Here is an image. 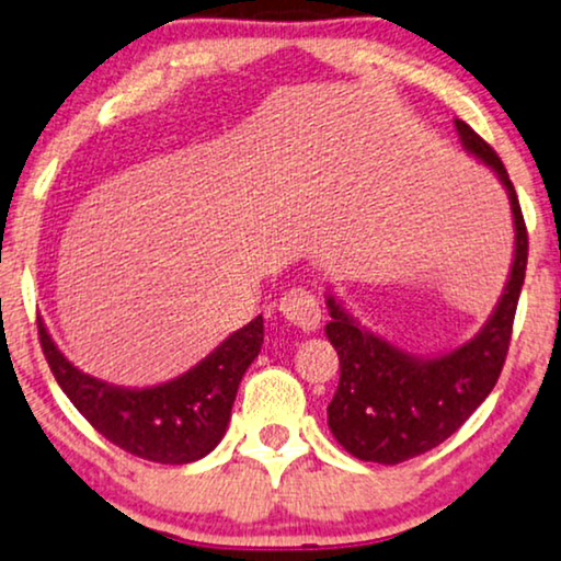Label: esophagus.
I'll return each mask as SVG.
<instances>
[{"instance_id":"obj_1","label":"esophagus","mask_w":561,"mask_h":561,"mask_svg":"<svg viewBox=\"0 0 561 561\" xmlns=\"http://www.w3.org/2000/svg\"><path fill=\"white\" fill-rule=\"evenodd\" d=\"M279 313L308 333L321 325V305H318L316 295L305 287H293L279 297Z\"/></svg>"}]
</instances>
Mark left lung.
Instances as JSON below:
<instances>
[{"instance_id":"left-lung-1","label":"left lung","mask_w":561,"mask_h":561,"mask_svg":"<svg viewBox=\"0 0 561 561\" xmlns=\"http://www.w3.org/2000/svg\"><path fill=\"white\" fill-rule=\"evenodd\" d=\"M460 147L486 165L505 186L513 211L515 251L510 276L492 316L477 336L456 350L422 357L382 339L325 293L331 321L325 336L339 354V388L329 403V427L359 460L396 466L445 443L492 393L505 365L517 297L528 264V232L520 204L497 152L456 118Z\"/></svg>"}]
</instances>
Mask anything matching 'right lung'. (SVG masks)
Segmentation results:
<instances>
[{
  "label": "right lung",
  "instance_id": "1",
  "mask_svg": "<svg viewBox=\"0 0 561 561\" xmlns=\"http://www.w3.org/2000/svg\"><path fill=\"white\" fill-rule=\"evenodd\" d=\"M38 336L61 391L105 439L152 463L183 466L215 450L228 432L240 380L264 344V318L230 333L179 378L147 388L113 386L82 373L54 344L44 321Z\"/></svg>",
  "mask_w": 561,
  "mask_h": 561
}]
</instances>
